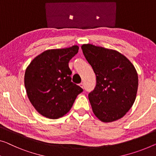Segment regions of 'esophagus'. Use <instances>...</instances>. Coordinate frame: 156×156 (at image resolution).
I'll list each match as a JSON object with an SVG mask.
<instances>
[{
  "label": "esophagus",
  "instance_id": "esophagus-1",
  "mask_svg": "<svg viewBox=\"0 0 156 156\" xmlns=\"http://www.w3.org/2000/svg\"><path fill=\"white\" fill-rule=\"evenodd\" d=\"M80 85V87H82V88H84V85H83V83H80V85Z\"/></svg>",
  "mask_w": 156,
  "mask_h": 156
}]
</instances>
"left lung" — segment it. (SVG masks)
<instances>
[{
	"mask_svg": "<svg viewBox=\"0 0 156 156\" xmlns=\"http://www.w3.org/2000/svg\"><path fill=\"white\" fill-rule=\"evenodd\" d=\"M81 48L96 75V86L88 94L93 113L104 122L122 118L137 92L138 75L133 64L118 51L91 44Z\"/></svg>",
	"mask_w": 156,
	"mask_h": 156,
	"instance_id": "left-lung-1",
	"label": "left lung"
}]
</instances>
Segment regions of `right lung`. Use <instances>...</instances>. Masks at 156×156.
<instances>
[{"label": "right lung", "mask_w": 156, "mask_h": 156, "mask_svg": "<svg viewBox=\"0 0 156 156\" xmlns=\"http://www.w3.org/2000/svg\"><path fill=\"white\" fill-rule=\"evenodd\" d=\"M78 46L48 50L37 56L24 74L27 96L36 110L46 118L57 119L70 111L83 90L71 82L69 62Z\"/></svg>", "instance_id": "right-lung-1"}]
</instances>
